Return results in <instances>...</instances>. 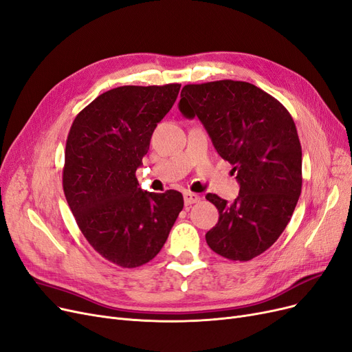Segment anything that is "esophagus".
Instances as JSON below:
<instances>
[{
	"mask_svg": "<svg viewBox=\"0 0 352 352\" xmlns=\"http://www.w3.org/2000/svg\"><path fill=\"white\" fill-rule=\"evenodd\" d=\"M184 198H185V205H186V206H189V205H192V204H196V202L201 201V196L196 195V193H192V192H186V193L184 195Z\"/></svg>",
	"mask_w": 352,
	"mask_h": 352,
	"instance_id": "obj_1",
	"label": "esophagus"
}]
</instances>
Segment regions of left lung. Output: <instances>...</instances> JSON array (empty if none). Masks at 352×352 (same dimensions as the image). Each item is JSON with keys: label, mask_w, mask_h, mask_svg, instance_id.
<instances>
[{"label": "left lung", "mask_w": 352, "mask_h": 352, "mask_svg": "<svg viewBox=\"0 0 352 352\" xmlns=\"http://www.w3.org/2000/svg\"><path fill=\"white\" fill-rule=\"evenodd\" d=\"M179 109L199 118L240 184L232 204L206 195L219 212L205 235L208 245L234 261L260 256L285 231L302 190V147L292 116L252 83L230 79L185 85Z\"/></svg>", "instance_id": "8db88e82"}]
</instances>
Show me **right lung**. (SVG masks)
Here are the masks:
<instances>
[{"label": "right lung", "instance_id": "add662e5", "mask_svg": "<svg viewBox=\"0 0 352 352\" xmlns=\"http://www.w3.org/2000/svg\"><path fill=\"white\" fill-rule=\"evenodd\" d=\"M179 89L168 83L107 91L79 112L66 140L69 208L94 250L124 269L156 257L184 209L180 192L142 190L135 177Z\"/></svg>", "mask_w": 352, "mask_h": 352}]
</instances>
